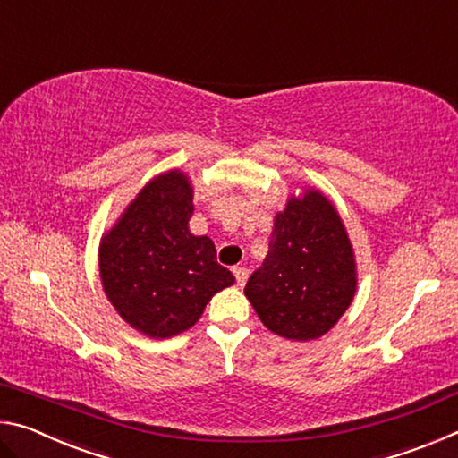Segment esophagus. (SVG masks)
Listing matches in <instances>:
<instances>
[{
	"mask_svg": "<svg viewBox=\"0 0 458 458\" xmlns=\"http://www.w3.org/2000/svg\"><path fill=\"white\" fill-rule=\"evenodd\" d=\"M232 273H234V276H236V283L242 286L244 283H246V278H248V268L246 267H234L232 268Z\"/></svg>",
	"mask_w": 458,
	"mask_h": 458,
	"instance_id": "1",
	"label": "esophagus"
}]
</instances>
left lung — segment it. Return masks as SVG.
<instances>
[{"mask_svg":"<svg viewBox=\"0 0 458 458\" xmlns=\"http://www.w3.org/2000/svg\"><path fill=\"white\" fill-rule=\"evenodd\" d=\"M244 293L260 321L286 339H317L339 321L355 293V259L323 193L311 190L286 201L275 218L267 259Z\"/></svg>","mask_w":458,"mask_h":458,"instance_id":"left-lung-1","label":"left lung"}]
</instances>
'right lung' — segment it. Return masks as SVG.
<instances>
[{
    "label": "right lung",
    "instance_id": "right-lung-1",
    "mask_svg": "<svg viewBox=\"0 0 458 458\" xmlns=\"http://www.w3.org/2000/svg\"><path fill=\"white\" fill-rule=\"evenodd\" d=\"M191 199L183 174L155 177L100 242L108 301L131 327L155 339L190 329L208 301L234 283L212 240L190 232Z\"/></svg>",
    "mask_w": 458,
    "mask_h": 458
}]
</instances>
